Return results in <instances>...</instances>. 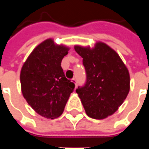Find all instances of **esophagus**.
I'll list each match as a JSON object with an SVG mask.
<instances>
[{
    "label": "esophagus",
    "instance_id": "obj_1",
    "mask_svg": "<svg viewBox=\"0 0 149 149\" xmlns=\"http://www.w3.org/2000/svg\"><path fill=\"white\" fill-rule=\"evenodd\" d=\"M72 82H73V83L75 84V85L77 86V80H76V78L75 77L72 78Z\"/></svg>",
    "mask_w": 149,
    "mask_h": 149
}]
</instances>
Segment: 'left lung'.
I'll return each mask as SVG.
<instances>
[{"instance_id":"left-lung-1","label":"left lung","mask_w":149,"mask_h":149,"mask_svg":"<svg viewBox=\"0 0 149 149\" xmlns=\"http://www.w3.org/2000/svg\"><path fill=\"white\" fill-rule=\"evenodd\" d=\"M83 58L87 80L76 90L89 117L102 120L118 110L130 89V76L118 53L105 43L75 45Z\"/></svg>"}]
</instances>
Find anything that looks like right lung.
<instances>
[{
	"label": "right lung",
	"mask_w": 149,
	"mask_h": 149,
	"mask_svg": "<svg viewBox=\"0 0 149 149\" xmlns=\"http://www.w3.org/2000/svg\"><path fill=\"white\" fill-rule=\"evenodd\" d=\"M69 48L51 38L41 42L28 56L20 75L21 92L28 104L41 116L61 115L75 84L65 77L61 61Z\"/></svg>",
	"instance_id": "obj_1"
}]
</instances>
